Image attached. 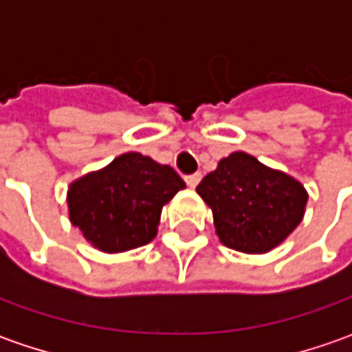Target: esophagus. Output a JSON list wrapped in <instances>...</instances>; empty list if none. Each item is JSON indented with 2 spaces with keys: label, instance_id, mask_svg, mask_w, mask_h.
<instances>
[{
  "label": "esophagus",
  "instance_id": "obj_1",
  "mask_svg": "<svg viewBox=\"0 0 352 352\" xmlns=\"http://www.w3.org/2000/svg\"><path fill=\"white\" fill-rule=\"evenodd\" d=\"M199 180H201V174H199V172H196V174H188V176H186V184H188L190 188H196L197 184H199Z\"/></svg>",
  "mask_w": 352,
  "mask_h": 352
}]
</instances>
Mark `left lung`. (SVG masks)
<instances>
[{
    "instance_id": "8db88e82",
    "label": "left lung",
    "mask_w": 352,
    "mask_h": 352,
    "mask_svg": "<svg viewBox=\"0 0 352 352\" xmlns=\"http://www.w3.org/2000/svg\"><path fill=\"white\" fill-rule=\"evenodd\" d=\"M213 211L219 241L241 252H266L280 245L304 217V186L268 168L247 153H233L197 184Z\"/></svg>"
}]
</instances>
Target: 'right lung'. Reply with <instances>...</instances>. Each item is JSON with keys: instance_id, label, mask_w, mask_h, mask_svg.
<instances>
[{"instance_id": "right-lung-1", "label": "right lung", "mask_w": 352, "mask_h": 352, "mask_svg": "<svg viewBox=\"0 0 352 352\" xmlns=\"http://www.w3.org/2000/svg\"><path fill=\"white\" fill-rule=\"evenodd\" d=\"M182 188L174 168L127 153L70 186V221L103 252L137 249L155 239L162 206Z\"/></svg>"}]
</instances>
